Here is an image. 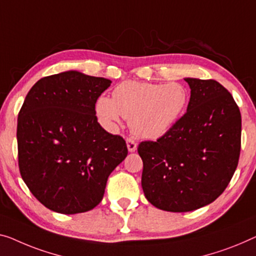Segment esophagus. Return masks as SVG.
Segmentation results:
<instances>
[{
    "instance_id": "obj_1",
    "label": "esophagus",
    "mask_w": 256,
    "mask_h": 256,
    "mask_svg": "<svg viewBox=\"0 0 256 256\" xmlns=\"http://www.w3.org/2000/svg\"><path fill=\"white\" fill-rule=\"evenodd\" d=\"M126 146H128V150L130 152H133L136 150V147H138V144H136V142L134 140H133L132 138H128L126 139Z\"/></svg>"
}]
</instances>
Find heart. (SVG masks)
I'll use <instances>...</instances> for the list:
<instances>
[{"mask_svg":"<svg viewBox=\"0 0 256 256\" xmlns=\"http://www.w3.org/2000/svg\"><path fill=\"white\" fill-rule=\"evenodd\" d=\"M188 90L178 82L164 85L144 82H124L112 92V98L100 96L95 110L98 120L114 130L122 117L130 120L134 136L158 139L170 131L188 104Z\"/></svg>","mask_w":256,"mask_h":256,"instance_id":"heart-1","label":"heart"}]
</instances>
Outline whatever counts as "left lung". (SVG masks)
Wrapping results in <instances>:
<instances>
[{
    "instance_id": "obj_1",
    "label": "left lung",
    "mask_w": 256,
    "mask_h": 256,
    "mask_svg": "<svg viewBox=\"0 0 256 256\" xmlns=\"http://www.w3.org/2000/svg\"><path fill=\"white\" fill-rule=\"evenodd\" d=\"M190 88L186 114L158 141H144V196L166 212L204 207L224 192L237 169L242 115L216 80L184 78Z\"/></svg>"
}]
</instances>
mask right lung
<instances>
[{
    "mask_svg": "<svg viewBox=\"0 0 256 256\" xmlns=\"http://www.w3.org/2000/svg\"><path fill=\"white\" fill-rule=\"evenodd\" d=\"M110 84L70 70L40 79L26 95L17 124L19 170L30 193L52 212L96 207L109 174L128 156L125 140L95 116Z\"/></svg>",
    "mask_w": 256,
    "mask_h": 256,
    "instance_id": "1",
    "label": "right lung"
}]
</instances>
